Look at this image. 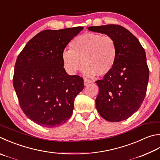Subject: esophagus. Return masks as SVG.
I'll use <instances>...</instances> for the list:
<instances>
[{"label": "esophagus", "instance_id": "esophagus-1", "mask_svg": "<svg viewBox=\"0 0 160 160\" xmlns=\"http://www.w3.org/2000/svg\"><path fill=\"white\" fill-rule=\"evenodd\" d=\"M92 81L89 80H88V79L84 80V85H85V86H87L88 85H89V84L92 83Z\"/></svg>", "mask_w": 160, "mask_h": 160}]
</instances>
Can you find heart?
Returning <instances> with one entry per match:
<instances>
[{
	"instance_id": "obj_1",
	"label": "heart",
	"mask_w": 160,
	"mask_h": 160,
	"mask_svg": "<svg viewBox=\"0 0 160 160\" xmlns=\"http://www.w3.org/2000/svg\"><path fill=\"white\" fill-rule=\"evenodd\" d=\"M71 50L62 52L63 67L69 74H75L84 66L86 76L101 77L108 74L117 59L118 49L110 36L86 33L78 36L70 43Z\"/></svg>"
}]
</instances>
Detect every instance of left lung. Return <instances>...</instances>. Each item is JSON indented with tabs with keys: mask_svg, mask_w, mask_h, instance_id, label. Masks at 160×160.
<instances>
[{
	"mask_svg": "<svg viewBox=\"0 0 160 160\" xmlns=\"http://www.w3.org/2000/svg\"><path fill=\"white\" fill-rule=\"evenodd\" d=\"M88 28L111 36L118 49L114 67L103 80L96 81L99 88L96 108L101 117L108 121L127 120L140 108L146 94L149 69L146 52L138 40L120 25Z\"/></svg>",
	"mask_w": 160,
	"mask_h": 160,
	"instance_id": "left-lung-1",
	"label": "left lung"
}]
</instances>
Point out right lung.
I'll use <instances>...</instances> for the list:
<instances>
[{
  "mask_svg": "<svg viewBox=\"0 0 160 160\" xmlns=\"http://www.w3.org/2000/svg\"><path fill=\"white\" fill-rule=\"evenodd\" d=\"M82 27L45 30L27 42L17 57L13 85L24 114L39 125L53 128L67 122L74 100L84 88L82 78L69 75L62 54Z\"/></svg>",
  "mask_w": 160,
  "mask_h": 160,
  "instance_id": "obj_1",
  "label": "right lung"
}]
</instances>
